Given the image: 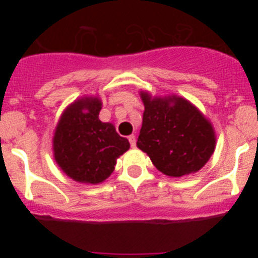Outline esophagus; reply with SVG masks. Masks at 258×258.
I'll return each instance as SVG.
<instances>
[{
	"label": "esophagus",
	"mask_w": 258,
	"mask_h": 258,
	"mask_svg": "<svg viewBox=\"0 0 258 258\" xmlns=\"http://www.w3.org/2000/svg\"><path fill=\"white\" fill-rule=\"evenodd\" d=\"M128 141H130V144H131V147L132 148H135L136 147V137H135V135H131V136H128Z\"/></svg>",
	"instance_id": "obj_1"
}]
</instances>
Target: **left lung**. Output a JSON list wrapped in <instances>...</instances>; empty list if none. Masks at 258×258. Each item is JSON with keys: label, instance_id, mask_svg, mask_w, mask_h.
<instances>
[{"label": "left lung", "instance_id": "1", "mask_svg": "<svg viewBox=\"0 0 258 258\" xmlns=\"http://www.w3.org/2000/svg\"><path fill=\"white\" fill-rule=\"evenodd\" d=\"M144 104L137 147L160 172L182 177L201 170L216 148L214 126L193 103L182 97H153L139 92Z\"/></svg>", "mask_w": 258, "mask_h": 258}]
</instances>
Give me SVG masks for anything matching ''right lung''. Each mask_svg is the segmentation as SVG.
<instances>
[{"label":"right lung","instance_id":"obj_1","mask_svg":"<svg viewBox=\"0 0 258 258\" xmlns=\"http://www.w3.org/2000/svg\"><path fill=\"white\" fill-rule=\"evenodd\" d=\"M102 100L84 96L60 115L52 139L53 158L68 177L79 183L99 184L114 171L130 142L115 126L99 120Z\"/></svg>","mask_w":258,"mask_h":258}]
</instances>
